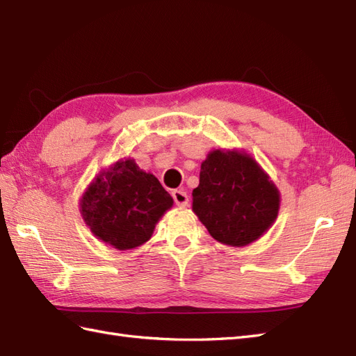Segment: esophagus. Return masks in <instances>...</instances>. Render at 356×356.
<instances>
[{"label":"esophagus","instance_id":"34e87169","mask_svg":"<svg viewBox=\"0 0 356 356\" xmlns=\"http://www.w3.org/2000/svg\"><path fill=\"white\" fill-rule=\"evenodd\" d=\"M172 195V200H175V203L179 206V207H186L188 203H189V197L186 194V191L184 189H175L171 193Z\"/></svg>","mask_w":356,"mask_h":356}]
</instances>
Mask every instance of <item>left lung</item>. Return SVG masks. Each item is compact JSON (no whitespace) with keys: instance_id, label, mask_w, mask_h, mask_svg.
I'll return each instance as SVG.
<instances>
[{"instance_id":"obj_1","label":"left lung","mask_w":356,"mask_h":356,"mask_svg":"<svg viewBox=\"0 0 356 356\" xmlns=\"http://www.w3.org/2000/svg\"><path fill=\"white\" fill-rule=\"evenodd\" d=\"M280 209V194L245 153L215 150L202 163L193 211L218 242L243 247L259 239Z\"/></svg>"}]
</instances>
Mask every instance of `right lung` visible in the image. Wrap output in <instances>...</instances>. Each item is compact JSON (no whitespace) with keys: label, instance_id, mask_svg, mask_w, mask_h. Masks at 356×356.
<instances>
[{"label":"right lung","instance_id":"1","mask_svg":"<svg viewBox=\"0 0 356 356\" xmlns=\"http://www.w3.org/2000/svg\"><path fill=\"white\" fill-rule=\"evenodd\" d=\"M171 206L172 198L159 180L132 159L100 172L81 200L90 230L122 251L147 242L154 224Z\"/></svg>","mask_w":356,"mask_h":356}]
</instances>
